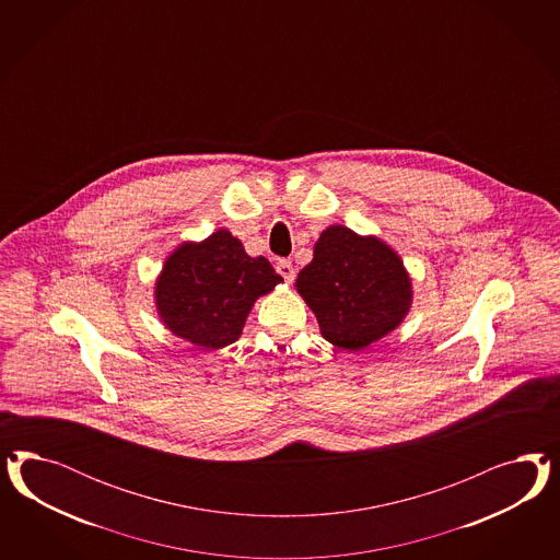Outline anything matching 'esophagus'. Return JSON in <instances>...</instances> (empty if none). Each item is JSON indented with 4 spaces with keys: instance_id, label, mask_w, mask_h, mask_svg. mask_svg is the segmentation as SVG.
<instances>
[{
    "instance_id": "esophagus-1",
    "label": "esophagus",
    "mask_w": 560,
    "mask_h": 560,
    "mask_svg": "<svg viewBox=\"0 0 560 560\" xmlns=\"http://www.w3.org/2000/svg\"><path fill=\"white\" fill-rule=\"evenodd\" d=\"M277 272H279L288 283H291V281H293V277H295V271H293L291 260H279V262H277Z\"/></svg>"
}]
</instances>
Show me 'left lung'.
<instances>
[{
    "mask_svg": "<svg viewBox=\"0 0 560 560\" xmlns=\"http://www.w3.org/2000/svg\"><path fill=\"white\" fill-rule=\"evenodd\" d=\"M295 289L324 339L349 353L388 337L412 305V279L400 255L384 240L345 225H328L316 240Z\"/></svg>",
    "mask_w": 560,
    "mask_h": 560,
    "instance_id": "obj_1",
    "label": "left lung"
}]
</instances>
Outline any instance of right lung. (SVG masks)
I'll return each instance as SVG.
<instances>
[{
    "mask_svg": "<svg viewBox=\"0 0 560 560\" xmlns=\"http://www.w3.org/2000/svg\"><path fill=\"white\" fill-rule=\"evenodd\" d=\"M283 277L265 256L246 255L242 242L220 228L201 242L185 240L155 277L158 318L178 339L207 351L236 342L258 298Z\"/></svg>",
    "mask_w": 560,
    "mask_h": 560,
    "instance_id": "obj_1",
    "label": "right lung"
}]
</instances>
